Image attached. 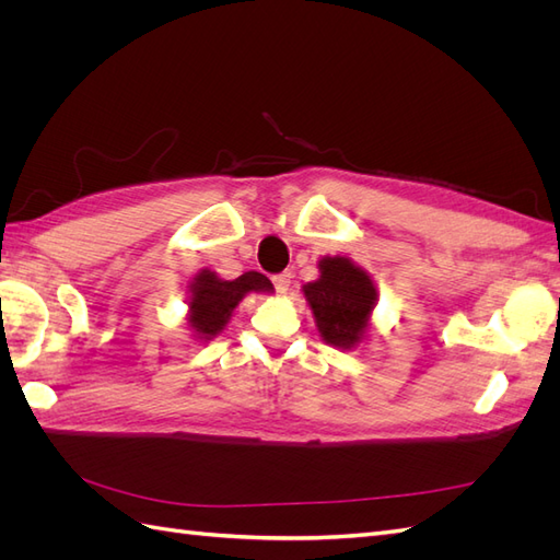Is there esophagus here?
<instances>
[{
  "mask_svg": "<svg viewBox=\"0 0 560 560\" xmlns=\"http://www.w3.org/2000/svg\"><path fill=\"white\" fill-rule=\"evenodd\" d=\"M273 284H276V290H278V294H287L290 292V284H292V273H278V276H273Z\"/></svg>",
  "mask_w": 560,
  "mask_h": 560,
  "instance_id": "1",
  "label": "esophagus"
}]
</instances>
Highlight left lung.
<instances>
[{"instance_id":"left-lung-1","label":"left lung","mask_w":560,"mask_h":560,"mask_svg":"<svg viewBox=\"0 0 560 560\" xmlns=\"http://www.w3.org/2000/svg\"><path fill=\"white\" fill-rule=\"evenodd\" d=\"M319 278L303 284L315 317V327L325 343L352 350L364 343L371 331V315L378 303L376 282L350 257H322Z\"/></svg>"}]
</instances>
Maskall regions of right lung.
Instances as JSON below:
<instances>
[{
	"mask_svg": "<svg viewBox=\"0 0 560 560\" xmlns=\"http://www.w3.org/2000/svg\"><path fill=\"white\" fill-rule=\"evenodd\" d=\"M270 294L273 284L257 270H247L241 278L224 280L214 270L200 268L189 282V299H186V325L194 341H212L222 334L233 317V311L247 294Z\"/></svg>",
	"mask_w": 560,
	"mask_h": 560,
	"instance_id": "obj_1",
	"label": "right lung"
}]
</instances>
